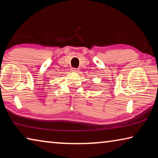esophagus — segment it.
<instances>
[{
    "mask_svg": "<svg viewBox=\"0 0 158 158\" xmlns=\"http://www.w3.org/2000/svg\"><path fill=\"white\" fill-rule=\"evenodd\" d=\"M72 70H73V72H75V73H77V72L79 71V69H77L76 68H73V69H72Z\"/></svg>",
    "mask_w": 158,
    "mask_h": 158,
    "instance_id": "34e87169",
    "label": "esophagus"
}]
</instances>
